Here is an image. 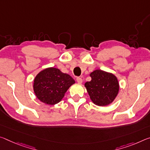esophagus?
Segmentation results:
<instances>
[{"label":"esophagus","mask_w":150,"mask_h":150,"mask_svg":"<svg viewBox=\"0 0 150 150\" xmlns=\"http://www.w3.org/2000/svg\"><path fill=\"white\" fill-rule=\"evenodd\" d=\"M76 80H77V81L78 83H79V84L82 83L83 79L81 77H77V79H76Z\"/></svg>","instance_id":"obj_1"}]
</instances>
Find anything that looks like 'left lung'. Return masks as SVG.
Returning <instances> with one entry per match:
<instances>
[{"mask_svg": "<svg viewBox=\"0 0 150 150\" xmlns=\"http://www.w3.org/2000/svg\"><path fill=\"white\" fill-rule=\"evenodd\" d=\"M91 80L85 83L93 103L106 106L112 103L117 96L120 85L117 77L111 73L97 69L90 73Z\"/></svg>", "mask_w": 150, "mask_h": 150, "instance_id": "8db88e82", "label": "left lung"}]
</instances>
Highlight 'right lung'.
<instances>
[{
    "instance_id": "add662e5",
    "label": "right lung",
    "mask_w": 150,
    "mask_h": 150,
    "mask_svg": "<svg viewBox=\"0 0 150 150\" xmlns=\"http://www.w3.org/2000/svg\"><path fill=\"white\" fill-rule=\"evenodd\" d=\"M75 80L59 69L49 67L37 75L33 83V90L38 99L47 105H55L65 96Z\"/></svg>"
}]
</instances>
